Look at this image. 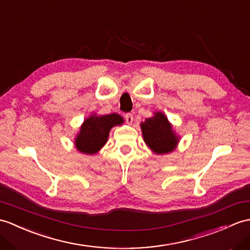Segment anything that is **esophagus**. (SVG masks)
Returning <instances> with one entry per match:
<instances>
[{
  "instance_id": "34e87169",
  "label": "esophagus",
  "mask_w": 250,
  "mask_h": 250,
  "mask_svg": "<svg viewBox=\"0 0 250 250\" xmlns=\"http://www.w3.org/2000/svg\"><path fill=\"white\" fill-rule=\"evenodd\" d=\"M133 119H134V118H133V115L132 114L129 113V114L125 115V121H126L127 125H132Z\"/></svg>"
}]
</instances>
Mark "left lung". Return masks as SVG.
Segmentation results:
<instances>
[{
  "label": "left lung",
  "mask_w": 250,
  "mask_h": 250,
  "mask_svg": "<svg viewBox=\"0 0 250 250\" xmlns=\"http://www.w3.org/2000/svg\"><path fill=\"white\" fill-rule=\"evenodd\" d=\"M141 129L144 142L155 154L172 152L180 142V136L163 112H154L152 117L141 123Z\"/></svg>",
  "instance_id": "obj_1"
}]
</instances>
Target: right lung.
Wrapping results in <instances>:
<instances>
[{
    "instance_id": "obj_1",
    "label": "right lung",
    "mask_w": 250,
    "mask_h": 250,
    "mask_svg": "<svg viewBox=\"0 0 250 250\" xmlns=\"http://www.w3.org/2000/svg\"><path fill=\"white\" fill-rule=\"evenodd\" d=\"M124 123V118L116 113L108 115L92 113L80 126V132L74 139L75 148L84 154L98 153L106 144L112 127Z\"/></svg>"
}]
</instances>
